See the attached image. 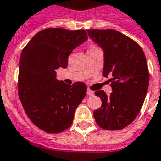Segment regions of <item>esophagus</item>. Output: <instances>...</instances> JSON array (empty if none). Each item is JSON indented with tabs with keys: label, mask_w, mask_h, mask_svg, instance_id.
<instances>
[{
	"label": "esophagus",
	"mask_w": 161,
	"mask_h": 161,
	"mask_svg": "<svg viewBox=\"0 0 161 161\" xmlns=\"http://www.w3.org/2000/svg\"><path fill=\"white\" fill-rule=\"evenodd\" d=\"M87 95H89V96H92V95H94V92L92 91L91 89H87Z\"/></svg>",
	"instance_id": "34e87169"
}]
</instances>
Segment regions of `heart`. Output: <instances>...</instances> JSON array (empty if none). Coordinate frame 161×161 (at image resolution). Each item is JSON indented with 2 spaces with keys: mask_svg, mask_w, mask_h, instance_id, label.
Segmentation results:
<instances>
[{
  "mask_svg": "<svg viewBox=\"0 0 161 161\" xmlns=\"http://www.w3.org/2000/svg\"><path fill=\"white\" fill-rule=\"evenodd\" d=\"M96 48H98V47L95 44H92V45L89 47V49L88 50H93V49H96Z\"/></svg>",
  "mask_w": 161,
  "mask_h": 161,
  "instance_id": "b5f03b06",
  "label": "heart"
}]
</instances>
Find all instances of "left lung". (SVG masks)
I'll return each mask as SVG.
<instances>
[{
  "mask_svg": "<svg viewBox=\"0 0 161 161\" xmlns=\"http://www.w3.org/2000/svg\"><path fill=\"white\" fill-rule=\"evenodd\" d=\"M88 35L104 51L103 75L111 74L113 92L96 91L102 106L94 111L97 125L105 130H121L134 122L141 110L149 86V69L141 47L113 29H88Z\"/></svg>",
  "mask_w": 161,
  "mask_h": 161,
  "instance_id": "left-lung-1",
  "label": "left lung"
}]
</instances>
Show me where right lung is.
Wrapping results in <instances>:
<instances>
[{"label": "right lung", "instance_id": "right-lung-1", "mask_svg": "<svg viewBox=\"0 0 161 161\" xmlns=\"http://www.w3.org/2000/svg\"><path fill=\"white\" fill-rule=\"evenodd\" d=\"M86 39L85 29L46 28L22 49L18 96L27 117L43 131L58 134L67 129L86 97L85 83L59 81L55 70L65 68L73 49Z\"/></svg>", "mask_w": 161, "mask_h": 161}]
</instances>
